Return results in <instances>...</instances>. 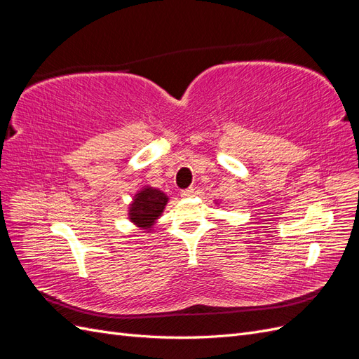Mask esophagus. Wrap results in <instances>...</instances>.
Listing matches in <instances>:
<instances>
[{
  "instance_id": "esophagus-1",
  "label": "esophagus",
  "mask_w": 359,
  "mask_h": 359,
  "mask_svg": "<svg viewBox=\"0 0 359 359\" xmlns=\"http://www.w3.org/2000/svg\"><path fill=\"white\" fill-rule=\"evenodd\" d=\"M193 193H194V189H193V187L184 189V190H181V196H182V198H190V196H193Z\"/></svg>"
}]
</instances>
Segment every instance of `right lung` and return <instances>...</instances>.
I'll use <instances>...</instances> for the list:
<instances>
[{
	"label": "right lung",
	"instance_id": "add662e5",
	"mask_svg": "<svg viewBox=\"0 0 359 359\" xmlns=\"http://www.w3.org/2000/svg\"><path fill=\"white\" fill-rule=\"evenodd\" d=\"M168 202L165 193L154 189H145L140 191L132 208H130V219L142 227H149L157 217L163 212Z\"/></svg>",
	"mask_w": 359,
	"mask_h": 359
}]
</instances>
